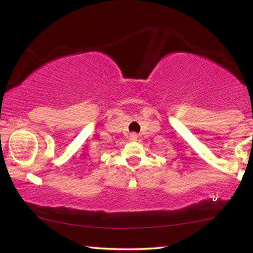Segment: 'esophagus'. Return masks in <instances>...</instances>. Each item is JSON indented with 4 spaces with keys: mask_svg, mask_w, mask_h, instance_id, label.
Here are the masks:
<instances>
[{
    "mask_svg": "<svg viewBox=\"0 0 253 253\" xmlns=\"http://www.w3.org/2000/svg\"><path fill=\"white\" fill-rule=\"evenodd\" d=\"M137 134L136 132H131V134H129V140H137Z\"/></svg>",
    "mask_w": 253,
    "mask_h": 253,
    "instance_id": "1",
    "label": "esophagus"
}]
</instances>
